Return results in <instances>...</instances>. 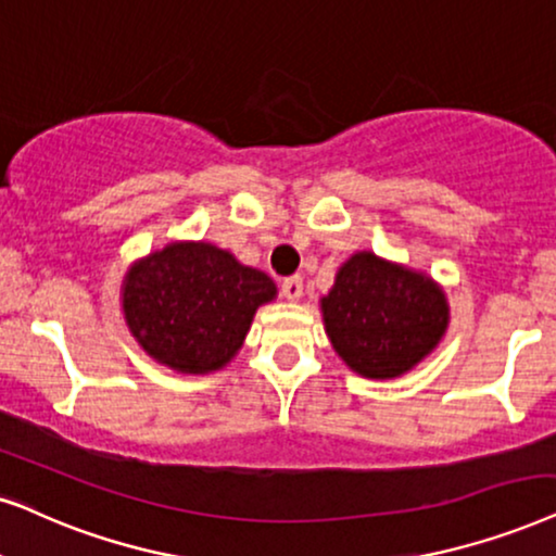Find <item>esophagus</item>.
<instances>
[{
    "label": "esophagus",
    "mask_w": 556,
    "mask_h": 556,
    "mask_svg": "<svg viewBox=\"0 0 556 556\" xmlns=\"http://www.w3.org/2000/svg\"><path fill=\"white\" fill-rule=\"evenodd\" d=\"M280 295H283L286 301H299L301 295H304V280H301V276L286 278L283 283H280Z\"/></svg>",
    "instance_id": "34e87169"
}]
</instances>
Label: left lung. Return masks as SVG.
Instances as JSON below:
<instances>
[{
	"instance_id": "8db88e82",
	"label": "left lung",
	"mask_w": 556,
	"mask_h": 556,
	"mask_svg": "<svg viewBox=\"0 0 556 556\" xmlns=\"http://www.w3.org/2000/svg\"><path fill=\"white\" fill-rule=\"evenodd\" d=\"M324 331L352 372L393 380L439 348L450 327L444 288L424 270L357 250L319 299Z\"/></svg>"
}]
</instances>
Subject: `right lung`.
<instances>
[{
	"instance_id": "obj_1",
	"label": "right lung",
	"mask_w": 556,
	"mask_h": 556,
	"mask_svg": "<svg viewBox=\"0 0 556 556\" xmlns=\"http://www.w3.org/2000/svg\"><path fill=\"white\" fill-rule=\"evenodd\" d=\"M119 295L129 334L148 357L181 375H208L232 363L278 288L229 250L173 240L129 265Z\"/></svg>"
}]
</instances>
